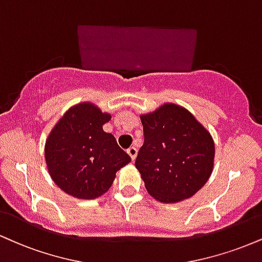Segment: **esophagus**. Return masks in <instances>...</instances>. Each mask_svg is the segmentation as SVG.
<instances>
[{"mask_svg": "<svg viewBox=\"0 0 262 262\" xmlns=\"http://www.w3.org/2000/svg\"><path fill=\"white\" fill-rule=\"evenodd\" d=\"M127 152L129 154V156L132 157V160H135V157H137V155H138V149L135 146H130L127 150Z\"/></svg>", "mask_w": 262, "mask_h": 262, "instance_id": "esophagus-1", "label": "esophagus"}]
</instances>
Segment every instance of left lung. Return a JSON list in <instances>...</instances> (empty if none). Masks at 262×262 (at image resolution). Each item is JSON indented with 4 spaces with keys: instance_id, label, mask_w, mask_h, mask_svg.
Wrapping results in <instances>:
<instances>
[{
    "instance_id": "obj_1",
    "label": "left lung",
    "mask_w": 262,
    "mask_h": 262,
    "mask_svg": "<svg viewBox=\"0 0 262 262\" xmlns=\"http://www.w3.org/2000/svg\"><path fill=\"white\" fill-rule=\"evenodd\" d=\"M144 144L135 167L149 194L161 203L193 196L210 178L215 144L190 112L165 103L140 117Z\"/></svg>"
}]
</instances>
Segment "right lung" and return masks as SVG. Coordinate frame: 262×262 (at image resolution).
<instances>
[{"mask_svg":"<svg viewBox=\"0 0 262 262\" xmlns=\"http://www.w3.org/2000/svg\"><path fill=\"white\" fill-rule=\"evenodd\" d=\"M111 119L89 102L72 107L45 144L47 169L63 191L78 199H95L108 190L116 172L132 161L102 125Z\"/></svg>","mask_w":262,"mask_h":262,"instance_id":"add662e5","label":"right lung"}]
</instances>
